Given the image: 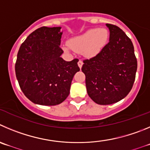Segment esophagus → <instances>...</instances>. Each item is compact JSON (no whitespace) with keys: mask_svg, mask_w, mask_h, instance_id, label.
<instances>
[{"mask_svg":"<svg viewBox=\"0 0 150 150\" xmlns=\"http://www.w3.org/2000/svg\"><path fill=\"white\" fill-rule=\"evenodd\" d=\"M83 61H82V60H79V61H78V67H79L80 68H81L82 66H83Z\"/></svg>","mask_w":150,"mask_h":150,"instance_id":"34e87169","label":"esophagus"}]
</instances>
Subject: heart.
<instances>
[{
    "label": "heart",
    "mask_w": 150,
    "mask_h": 150,
    "mask_svg": "<svg viewBox=\"0 0 150 150\" xmlns=\"http://www.w3.org/2000/svg\"><path fill=\"white\" fill-rule=\"evenodd\" d=\"M108 38L109 33L106 29H91L70 39L68 44L75 51L82 52L84 50L85 54L92 56L99 52L106 44ZM66 50H67V48Z\"/></svg>",
    "instance_id": "1"
}]
</instances>
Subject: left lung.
I'll use <instances>...</instances> for the list:
<instances>
[{
	"label": "left lung",
	"mask_w": 150,
	"mask_h": 150,
	"mask_svg": "<svg viewBox=\"0 0 150 150\" xmlns=\"http://www.w3.org/2000/svg\"><path fill=\"white\" fill-rule=\"evenodd\" d=\"M110 41L100 52L83 60L87 93L98 104L108 105L122 100L132 89L137 59L129 38L115 25L107 23Z\"/></svg>",
	"instance_id": "obj_1"
}]
</instances>
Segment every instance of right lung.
Masks as SVG:
<instances>
[{"label":"right lung","mask_w":150,"mask_h":150,"mask_svg":"<svg viewBox=\"0 0 150 150\" xmlns=\"http://www.w3.org/2000/svg\"><path fill=\"white\" fill-rule=\"evenodd\" d=\"M61 27L42 26L21 45L15 75L22 92L37 104L54 106L68 97L72 78L80 70L78 59L65 61L60 47Z\"/></svg>","instance_id":"add662e5"}]
</instances>
